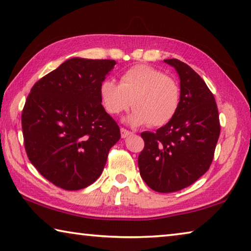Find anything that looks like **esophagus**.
I'll list each match as a JSON object with an SVG mask.
<instances>
[{"mask_svg": "<svg viewBox=\"0 0 251 251\" xmlns=\"http://www.w3.org/2000/svg\"><path fill=\"white\" fill-rule=\"evenodd\" d=\"M131 133L129 130H127L125 128H121V135H122V138H126L127 136H129Z\"/></svg>", "mask_w": 251, "mask_h": 251, "instance_id": "esophagus-1", "label": "esophagus"}]
</instances>
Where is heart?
Masks as SVG:
<instances>
[{
    "label": "heart",
    "mask_w": 251,
    "mask_h": 251,
    "mask_svg": "<svg viewBox=\"0 0 251 251\" xmlns=\"http://www.w3.org/2000/svg\"><path fill=\"white\" fill-rule=\"evenodd\" d=\"M99 93L101 105L110 115H118L133 104L134 112L125 120L133 126L167 124L180 103L176 80L148 65H135L125 71L120 84L109 78L101 80Z\"/></svg>",
    "instance_id": "heart-1"
}]
</instances>
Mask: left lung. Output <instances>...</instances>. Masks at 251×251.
<instances>
[{
    "label": "left lung",
    "instance_id": "1",
    "mask_svg": "<svg viewBox=\"0 0 251 251\" xmlns=\"http://www.w3.org/2000/svg\"><path fill=\"white\" fill-rule=\"evenodd\" d=\"M180 80L177 113L156 133L143 131L138 156L144 181L158 193L178 192L205 174L214 158L220 124L215 97L203 79L179 59H165Z\"/></svg>",
    "mask_w": 251,
    "mask_h": 251
}]
</instances>
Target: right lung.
<instances>
[{
	"label": "right lung",
	"instance_id": "right-lung-1",
	"mask_svg": "<svg viewBox=\"0 0 251 251\" xmlns=\"http://www.w3.org/2000/svg\"><path fill=\"white\" fill-rule=\"evenodd\" d=\"M113 59L73 57L34 84L22 112L25 151L55 186L78 190L100 176L120 127L100 100Z\"/></svg>",
	"mask_w": 251,
	"mask_h": 251
}]
</instances>
